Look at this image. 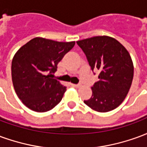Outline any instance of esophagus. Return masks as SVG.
<instances>
[{
  "mask_svg": "<svg viewBox=\"0 0 147 147\" xmlns=\"http://www.w3.org/2000/svg\"><path fill=\"white\" fill-rule=\"evenodd\" d=\"M71 86H73V87H76V88H80V85H79V84H71Z\"/></svg>",
  "mask_w": 147,
  "mask_h": 147,
  "instance_id": "esophagus-1",
  "label": "esophagus"
}]
</instances>
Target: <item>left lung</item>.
Segmentation results:
<instances>
[{
	"instance_id": "1",
	"label": "left lung",
	"mask_w": 147,
	"mask_h": 147,
	"mask_svg": "<svg viewBox=\"0 0 147 147\" xmlns=\"http://www.w3.org/2000/svg\"><path fill=\"white\" fill-rule=\"evenodd\" d=\"M91 69L100 71L91 87L92 96L84 103L93 110L106 113L117 108L126 98L132 83L134 66L125 47L109 36H95L77 42Z\"/></svg>"
}]
</instances>
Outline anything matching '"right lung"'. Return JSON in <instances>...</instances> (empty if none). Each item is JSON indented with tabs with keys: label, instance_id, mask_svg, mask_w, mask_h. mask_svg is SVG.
I'll use <instances>...</instances> for the list:
<instances>
[{
	"label": "right lung",
	"instance_id": "right-lung-1",
	"mask_svg": "<svg viewBox=\"0 0 147 147\" xmlns=\"http://www.w3.org/2000/svg\"><path fill=\"white\" fill-rule=\"evenodd\" d=\"M75 44L37 37L16 53L11 61V80L16 94L27 108L44 113L61 102L66 86L53 79V74Z\"/></svg>",
	"mask_w": 147,
	"mask_h": 147
}]
</instances>
